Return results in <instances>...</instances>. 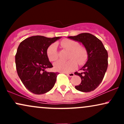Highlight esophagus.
Masks as SVG:
<instances>
[{
    "instance_id": "1",
    "label": "esophagus",
    "mask_w": 124,
    "mask_h": 124,
    "mask_svg": "<svg viewBox=\"0 0 124 124\" xmlns=\"http://www.w3.org/2000/svg\"><path fill=\"white\" fill-rule=\"evenodd\" d=\"M66 74L67 75H68V76H69V77H73V76H74V75H75V74H74L73 73H66Z\"/></svg>"
}]
</instances>
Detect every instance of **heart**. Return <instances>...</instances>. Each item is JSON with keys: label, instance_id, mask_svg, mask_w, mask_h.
<instances>
[{"label": "heart", "instance_id": "b5f03b06", "mask_svg": "<svg viewBox=\"0 0 124 124\" xmlns=\"http://www.w3.org/2000/svg\"><path fill=\"white\" fill-rule=\"evenodd\" d=\"M61 45L62 47L70 51L67 61H58L54 63V66L56 70L62 72H69L75 69L76 62L79 65H83L86 62L88 54L86 49L81 46L76 41L72 39H65L61 41ZM46 55L51 61H55L58 58L57 45L55 43L49 45L46 50Z\"/></svg>", "mask_w": 124, "mask_h": 124}]
</instances>
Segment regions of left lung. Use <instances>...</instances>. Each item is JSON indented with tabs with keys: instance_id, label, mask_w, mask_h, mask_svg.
I'll return each instance as SVG.
<instances>
[{
	"instance_id": "8db88e82",
	"label": "left lung",
	"mask_w": 124,
	"mask_h": 124,
	"mask_svg": "<svg viewBox=\"0 0 124 124\" xmlns=\"http://www.w3.org/2000/svg\"><path fill=\"white\" fill-rule=\"evenodd\" d=\"M68 38L82 42L88 54V60L80 69L82 72L75 73L82 79L80 85L75 88L82 92L93 91L102 82L107 69V51L101 41L90 33H81Z\"/></svg>"
}]
</instances>
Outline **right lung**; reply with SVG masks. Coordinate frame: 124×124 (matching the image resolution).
<instances>
[{
    "mask_svg": "<svg viewBox=\"0 0 124 124\" xmlns=\"http://www.w3.org/2000/svg\"><path fill=\"white\" fill-rule=\"evenodd\" d=\"M59 37L47 38L41 35L28 37L20 44L15 56L18 76L27 89L35 94H42L52 89L58 72H48L53 67L46 50Z\"/></svg>",
    "mask_w": 124,
    "mask_h": 124,
    "instance_id": "right-lung-1",
    "label": "right lung"
}]
</instances>
